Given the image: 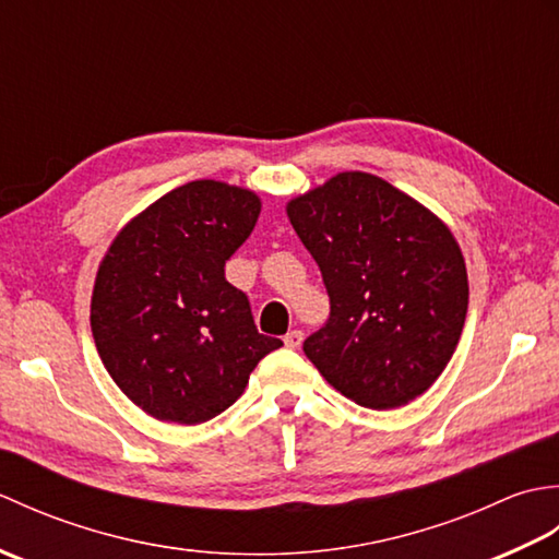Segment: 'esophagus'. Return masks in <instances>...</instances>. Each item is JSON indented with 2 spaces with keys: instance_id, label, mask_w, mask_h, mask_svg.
Here are the masks:
<instances>
[{
  "instance_id": "obj_1",
  "label": "esophagus",
  "mask_w": 559,
  "mask_h": 559,
  "mask_svg": "<svg viewBox=\"0 0 559 559\" xmlns=\"http://www.w3.org/2000/svg\"><path fill=\"white\" fill-rule=\"evenodd\" d=\"M302 338H305L302 331L300 329H293V331H288L286 338H283V343H286L288 348H300L302 346Z\"/></svg>"
}]
</instances>
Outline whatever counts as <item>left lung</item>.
<instances>
[{
	"label": "left lung",
	"mask_w": 559,
	"mask_h": 559,
	"mask_svg": "<svg viewBox=\"0 0 559 559\" xmlns=\"http://www.w3.org/2000/svg\"><path fill=\"white\" fill-rule=\"evenodd\" d=\"M288 218L329 293L326 324L302 343L326 382L379 411L430 389L468 310L466 264L447 225L367 173L293 199Z\"/></svg>",
	"instance_id": "left-lung-1"
}]
</instances>
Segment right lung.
I'll use <instances>...</instances> for the list:
<instances>
[{
	"label": "right lung",
	"mask_w": 559,
	"mask_h": 559,
	"mask_svg": "<svg viewBox=\"0 0 559 559\" xmlns=\"http://www.w3.org/2000/svg\"><path fill=\"white\" fill-rule=\"evenodd\" d=\"M249 189L197 180L115 237L96 276L91 331L105 370L141 411L197 425L242 396L257 362L283 346L257 331L225 261L254 230Z\"/></svg>",
	"instance_id": "right-lung-1"
}]
</instances>
